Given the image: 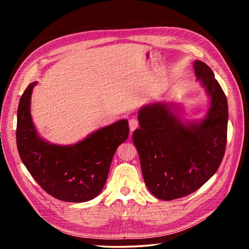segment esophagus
Instances as JSON below:
<instances>
[{
  "label": "esophagus",
  "mask_w": 249,
  "mask_h": 249,
  "mask_svg": "<svg viewBox=\"0 0 249 249\" xmlns=\"http://www.w3.org/2000/svg\"><path fill=\"white\" fill-rule=\"evenodd\" d=\"M129 125H130V130H131V133H132L134 130H136L137 127L139 126L138 120L136 118H131L130 122H129Z\"/></svg>",
  "instance_id": "1"
}]
</instances>
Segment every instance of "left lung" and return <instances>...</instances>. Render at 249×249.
<instances>
[{
	"label": "left lung",
	"instance_id": "8db88e82",
	"mask_svg": "<svg viewBox=\"0 0 249 249\" xmlns=\"http://www.w3.org/2000/svg\"><path fill=\"white\" fill-rule=\"evenodd\" d=\"M193 67L211 99L207 116L183 123L170 104H149L140 109V127L133 133L145 185L163 200L199 189L220 166L227 146V96L206 63L196 60Z\"/></svg>",
	"mask_w": 249,
	"mask_h": 249
}]
</instances>
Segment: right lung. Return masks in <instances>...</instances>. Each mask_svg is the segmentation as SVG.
Returning <instances> with one entry per match:
<instances>
[{
    "label": "right lung",
    "mask_w": 249,
    "mask_h": 249,
    "mask_svg": "<svg viewBox=\"0 0 249 249\" xmlns=\"http://www.w3.org/2000/svg\"><path fill=\"white\" fill-rule=\"evenodd\" d=\"M36 84L26 88L18 104L17 145L20 159L53 197L70 202L91 200L106 184L115 150L129 136L127 120L102 127L76 144H51L38 136L30 113Z\"/></svg>",
    "instance_id": "right-lung-1"
}]
</instances>
